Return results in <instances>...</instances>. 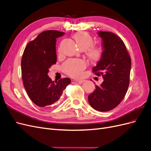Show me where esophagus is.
Returning <instances> with one entry per match:
<instances>
[{"label": "esophagus", "mask_w": 151, "mask_h": 151, "mask_svg": "<svg viewBox=\"0 0 151 151\" xmlns=\"http://www.w3.org/2000/svg\"><path fill=\"white\" fill-rule=\"evenodd\" d=\"M76 82H77V83H78L79 84H82L85 81V80H83V79H76L74 80Z\"/></svg>", "instance_id": "1"}]
</instances>
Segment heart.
I'll list each match as a JSON object with an SVG mask.
<instances>
[{
    "instance_id": "obj_1",
    "label": "heart",
    "mask_w": 151,
    "mask_h": 151,
    "mask_svg": "<svg viewBox=\"0 0 151 151\" xmlns=\"http://www.w3.org/2000/svg\"><path fill=\"white\" fill-rule=\"evenodd\" d=\"M77 45L82 50H86L88 60L92 63H97L103 56V50L99 46H93L94 39L85 31L77 32L73 35ZM86 63L80 59H71L66 61L62 65V70L66 74L74 77H79L83 75Z\"/></svg>"
}]
</instances>
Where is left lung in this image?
Returning <instances> with one entry per match:
<instances>
[{
	"label": "left lung",
	"instance_id": "8db88e82",
	"mask_svg": "<svg viewBox=\"0 0 151 151\" xmlns=\"http://www.w3.org/2000/svg\"><path fill=\"white\" fill-rule=\"evenodd\" d=\"M103 40V56L93 68L104 81L88 96L96 110L108 111L116 107L124 98L130 83L131 58L122 39L115 33L99 31Z\"/></svg>",
	"mask_w": 151,
	"mask_h": 151
}]
</instances>
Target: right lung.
Instances as JSON below:
<instances>
[{
    "label": "right lung",
    "instance_id": "1",
    "mask_svg": "<svg viewBox=\"0 0 151 151\" xmlns=\"http://www.w3.org/2000/svg\"><path fill=\"white\" fill-rule=\"evenodd\" d=\"M56 30L43 31L24 49L21 60L22 79L29 98L38 106L44 107L57 101L69 78L54 83L48 76L49 68L56 63V40L64 35Z\"/></svg>",
    "mask_w": 151,
    "mask_h": 151
}]
</instances>
